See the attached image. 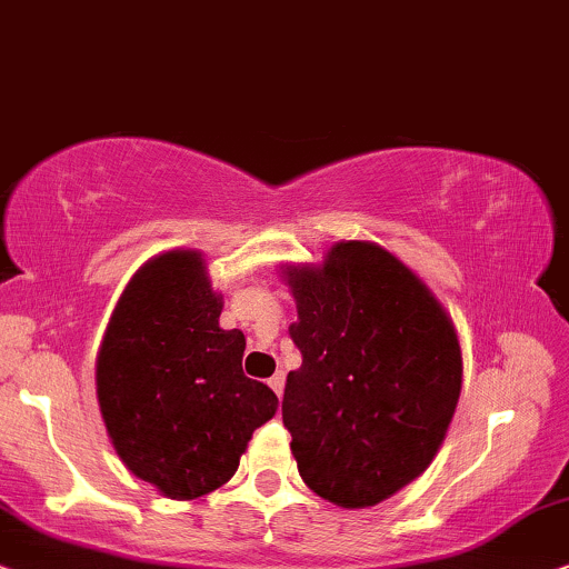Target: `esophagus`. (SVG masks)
<instances>
[{"instance_id": "esophagus-1", "label": "esophagus", "mask_w": 569, "mask_h": 569, "mask_svg": "<svg viewBox=\"0 0 569 569\" xmlns=\"http://www.w3.org/2000/svg\"><path fill=\"white\" fill-rule=\"evenodd\" d=\"M268 385H270L272 390H276V396L280 398V392H283V375H280V372H278V375H272L270 380H268Z\"/></svg>"}]
</instances>
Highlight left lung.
I'll list each match as a JSON object with an SVG mask.
<instances>
[{
  "label": "left lung",
  "instance_id": "left-lung-1",
  "mask_svg": "<svg viewBox=\"0 0 569 569\" xmlns=\"http://www.w3.org/2000/svg\"><path fill=\"white\" fill-rule=\"evenodd\" d=\"M297 301L283 423L301 479L328 502L380 505L427 471L463 388L452 317L375 241H336L322 262L280 264Z\"/></svg>",
  "mask_w": 569,
  "mask_h": 569
}]
</instances>
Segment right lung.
I'll list each match as a JSON object with an SVG mask.
<instances>
[{"label": "right lung", "instance_id": "1", "mask_svg": "<svg viewBox=\"0 0 569 569\" xmlns=\"http://www.w3.org/2000/svg\"><path fill=\"white\" fill-rule=\"evenodd\" d=\"M221 309L200 249H169L130 278L98 348L106 435L127 471L169 499L223 487L278 411L276 392L241 372L244 332L223 330Z\"/></svg>", "mask_w": 569, "mask_h": 569}]
</instances>
